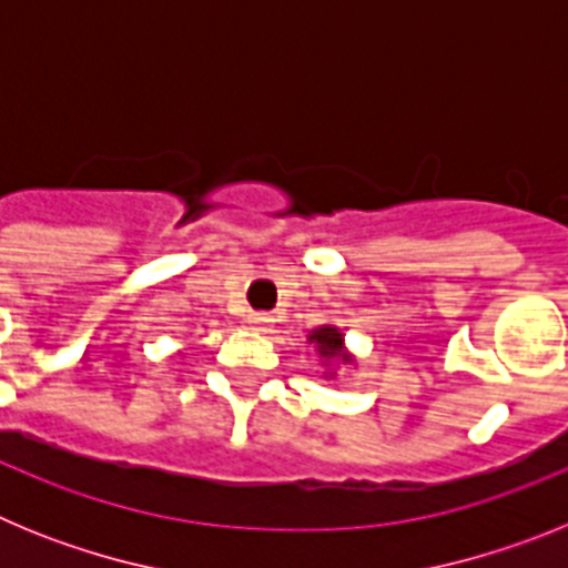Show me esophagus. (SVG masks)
<instances>
[{"label":"esophagus","mask_w":568,"mask_h":568,"mask_svg":"<svg viewBox=\"0 0 568 568\" xmlns=\"http://www.w3.org/2000/svg\"><path fill=\"white\" fill-rule=\"evenodd\" d=\"M270 321H273V318H270L267 313H250L247 315V324H253L255 329H267Z\"/></svg>","instance_id":"1"}]
</instances>
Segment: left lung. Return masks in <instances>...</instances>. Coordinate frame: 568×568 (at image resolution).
<instances>
[{
	"mask_svg": "<svg viewBox=\"0 0 568 568\" xmlns=\"http://www.w3.org/2000/svg\"><path fill=\"white\" fill-rule=\"evenodd\" d=\"M310 341H315V344H318L321 355H341V341L344 338H341V333L335 327H321V329H315L313 338Z\"/></svg>",
	"mask_w": 568,
	"mask_h": 568,
	"instance_id": "1",
	"label": "left lung"
}]
</instances>
